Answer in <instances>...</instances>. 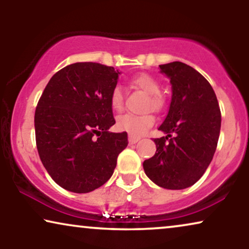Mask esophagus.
Returning a JSON list of instances; mask_svg holds the SVG:
<instances>
[{
  "label": "esophagus",
  "instance_id": "esophagus-1",
  "mask_svg": "<svg viewBox=\"0 0 249 249\" xmlns=\"http://www.w3.org/2000/svg\"><path fill=\"white\" fill-rule=\"evenodd\" d=\"M141 139L139 138H136V137H132V136H129V144L130 145H134L136 142H138Z\"/></svg>",
  "mask_w": 249,
  "mask_h": 249
}]
</instances>
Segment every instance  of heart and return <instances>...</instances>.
Segmentation results:
<instances>
[{
  "label": "heart",
  "mask_w": 249,
  "mask_h": 249,
  "mask_svg": "<svg viewBox=\"0 0 249 249\" xmlns=\"http://www.w3.org/2000/svg\"><path fill=\"white\" fill-rule=\"evenodd\" d=\"M131 85L138 89L149 95L147 101V107H152L153 110L160 111L164 105V101L161 97V85L155 78L146 73H142L131 79ZM110 104L112 110L115 112H121L124 110V93L120 86H115L111 91ZM155 118L152 113L144 114H124L118 118L117 128L120 131H124L132 137H141L154 124Z\"/></svg>",
  "instance_id": "heart-1"
}]
</instances>
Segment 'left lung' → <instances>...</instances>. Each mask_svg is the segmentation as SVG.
Segmentation results:
<instances>
[{
	"instance_id": "obj_1",
	"label": "left lung",
	"mask_w": 249,
	"mask_h": 249,
	"mask_svg": "<svg viewBox=\"0 0 249 249\" xmlns=\"http://www.w3.org/2000/svg\"><path fill=\"white\" fill-rule=\"evenodd\" d=\"M160 69L172 88L169 112L159 127L166 136L154 139L155 155L142 166L146 176L162 188L185 189L198 181L212 161L221 112L212 86L194 68L175 61Z\"/></svg>"
}]
</instances>
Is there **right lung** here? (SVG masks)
<instances>
[{
    "instance_id": "obj_1",
    "label": "right lung",
    "mask_w": 249,
    "mask_h": 249,
    "mask_svg": "<svg viewBox=\"0 0 249 249\" xmlns=\"http://www.w3.org/2000/svg\"><path fill=\"white\" fill-rule=\"evenodd\" d=\"M120 72L101 63L64 67L46 85L35 112L40 161L54 181L72 193L104 185L127 147V132L115 124L110 95Z\"/></svg>"
}]
</instances>
